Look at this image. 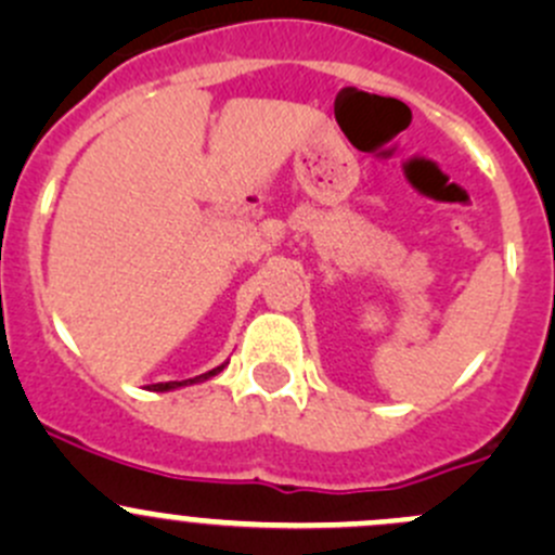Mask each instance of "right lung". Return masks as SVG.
I'll list each match as a JSON object with an SVG mask.
<instances>
[{"label": "right lung", "mask_w": 555, "mask_h": 555, "mask_svg": "<svg viewBox=\"0 0 555 555\" xmlns=\"http://www.w3.org/2000/svg\"><path fill=\"white\" fill-rule=\"evenodd\" d=\"M228 362H222V365H217L215 371H209V373H201V376H195V378H188V382H166V384H153V391H171V389H182V386H188V384H201V382H209L211 376H217V373L222 371V367H225Z\"/></svg>", "instance_id": "right-lung-1"}]
</instances>
